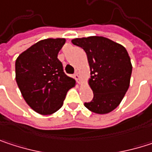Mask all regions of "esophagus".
Wrapping results in <instances>:
<instances>
[{"mask_svg":"<svg viewBox=\"0 0 152 152\" xmlns=\"http://www.w3.org/2000/svg\"><path fill=\"white\" fill-rule=\"evenodd\" d=\"M74 78L76 80V82H79L80 81V76H79V74H78V72H76V74L74 75Z\"/></svg>","mask_w":152,"mask_h":152,"instance_id":"34e87169","label":"esophagus"}]
</instances>
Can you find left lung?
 <instances>
[{"mask_svg": "<svg viewBox=\"0 0 152 152\" xmlns=\"http://www.w3.org/2000/svg\"><path fill=\"white\" fill-rule=\"evenodd\" d=\"M72 43L85 51L91 69L89 85L94 96L84 106L99 114L112 112L121 102L130 83L132 64L126 48L99 36L75 39Z\"/></svg>", "mask_w": 152, "mask_h": 152, "instance_id": "left-lung-1", "label": "left lung"}]
</instances>
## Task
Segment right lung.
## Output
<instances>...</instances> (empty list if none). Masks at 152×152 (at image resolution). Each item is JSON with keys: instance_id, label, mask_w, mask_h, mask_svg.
I'll use <instances>...</instances> for the list:
<instances>
[{"instance_id": "right-lung-1", "label": "right lung", "mask_w": 152, "mask_h": 152, "mask_svg": "<svg viewBox=\"0 0 152 152\" xmlns=\"http://www.w3.org/2000/svg\"><path fill=\"white\" fill-rule=\"evenodd\" d=\"M65 39H46L23 52L15 61V81L29 106L43 115L57 112L76 81L57 58Z\"/></svg>"}]
</instances>
